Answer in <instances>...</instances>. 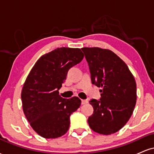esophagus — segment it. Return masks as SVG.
Masks as SVG:
<instances>
[{
	"label": "esophagus",
	"instance_id": "1",
	"mask_svg": "<svg viewBox=\"0 0 154 154\" xmlns=\"http://www.w3.org/2000/svg\"><path fill=\"white\" fill-rule=\"evenodd\" d=\"M88 100H81V103H82V104H86L88 103Z\"/></svg>",
	"mask_w": 154,
	"mask_h": 154
}]
</instances>
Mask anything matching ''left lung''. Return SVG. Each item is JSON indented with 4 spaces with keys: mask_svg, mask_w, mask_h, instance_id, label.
<instances>
[{
    "mask_svg": "<svg viewBox=\"0 0 154 154\" xmlns=\"http://www.w3.org/2000/svg\"><path fill=\"white\" fill-rule=\"evenodd\" d=\"M89 66L92 83L100 90L99 100L91 99L93 114L88 118L90 128L102 135L119 131L128 122L137 99L136 82L128 66L111 51L82 48Z\"/></svg>",
    "mask_w": 154,
    "mask_h": 154,
    "instance_id": "obj_1",
    "label": "left lung"
}]
</instances>
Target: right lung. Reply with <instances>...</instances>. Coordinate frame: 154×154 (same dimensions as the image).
<instances>
[{"instance_id": "1", "label": "right lung", "mask_w": 154, "mask_h": 154, "mask_svg": "<svg viewBox=\"0 0 154 154\" xmlns=\"http://www.w3.org/2000/svg\"><path fill=\"white\" fill-rule=\"evenodd\" d=\"M83 57L79 48H58L42 56L27 76L22 91L23 111L33 130L45 138L64 135L70 116L80 106L78 97L63 98L59 90L69 69Z\"/></svg>"}]
</instances>
